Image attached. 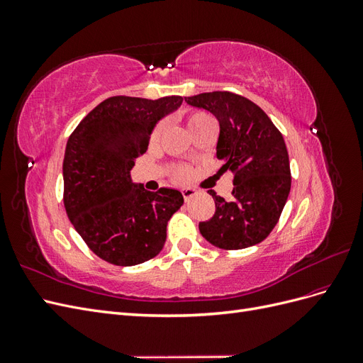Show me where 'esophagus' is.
I'll list each match as a JSON object with an SVG mask.
<instances>
[{
    "mask_svg": "<svg viewBox=\"0 0 363 363\" xmlns=\"http://www.w3.org/2000/svg\"><path fill=\"white\" fill-rule=\"evenodd\" d=\"M182 194H183V199H184V201H189L191 199H194V196L196 195V192H195L194 189H191V188H186V189H183V191H182Z\"/></svg>",
    "mask_w": 363,
    "mask_h": 363,
    "instance_id": "1",
    "label": "esophagus"
}]
</instances>
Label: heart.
Here are the masks:
<instances>
[{
  "instance_id": "1",
  "label": "heart",
  "mask_w": 363,
  "mask_h": 363,
  "mask_svg": "<svg viewBox=\"0 0 363 363\" xmlns=\"http://www.w3.org/2000/svg\"><path fill=\"white\" fill-rule=\"evenodd\" d=\"M208 118H211V116L203 113V112H195V113H192V115L188 118V127H189V130L192 131L194 128L199 127V125L203 123V121H206V119H208ZM159 133H160V128L157 127L155 131H152L151 139L156 140L157 136H159ZM184 175H186V172L182 169V171L179 172V177H180V179H184Z\"/></svg>"
}]
</instances>
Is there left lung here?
I'll return each mask as SVG.
<instances>
[{
  "instance_id": "1",
  "label": "left lung",
  "mask_w": 363,
  "mask_h": 363,
  "mask_svg": "<svg viewBox=\"0 0 363 363\" xmlns=\"http://www.w3.org/2000/svg\"><path fill=\"white\" fill-rule=\"evenodd\" d=\"M184 101L216 116V159L223 163L219 172H235L232 200L208 191L216 211L208 221L200 223V233L223 250L262 242L276 227L291 191L289 156L281 133L245 96L208 92Z\"/></svg>"
}]
</instances>
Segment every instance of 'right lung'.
<instances>
[{
	"instance_id": "right-lung-1",
	"label": "right lung",
	"mask_w": 363,
	"mask_h": 363,
	"mask_svg": "<svg viewBox=\"0 0 363 363\" xmlns=\"http://www.w3.org/2000/svg\"><path fill=\"white\" fill-rule=\"evenodd\" d=\"M182 96H111L69 136L63 159V203L71 224L98 257L133 267L156 257L171 216L184 203L177 189L150 192L131 180L152 131Z\"/></svg>"
}]
</instances>
